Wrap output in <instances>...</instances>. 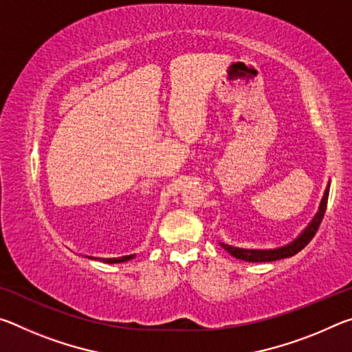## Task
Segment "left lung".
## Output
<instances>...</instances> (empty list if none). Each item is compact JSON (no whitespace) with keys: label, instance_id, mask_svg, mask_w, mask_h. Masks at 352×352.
<instances>
[{"label":"left lung","instance_id":"left-lung-1","mask_svg":"<svg viewBox=\"0 0 352 352\" xmlns=\"http://www.w3.org/2000/svg\"><path fill=\"white\" fill-rule=\"evenodd\" d=\"M329 186L331 184H327L324 195H323V200H321V204H320V210L317 212V216L314 217L311 225H309L307 228L302 231L301 236H298V239L289 243V245L281 247V248H275V250H245V248H236V247L225 245V243H220V245H222L231 256H234V258H237V259L247 261V262H272V261L290 258V256H294L298 252H301V250L314 239L315 233L318 231L321 220H323L324 212H326L327 197H329Z\"/></svg>","mask_w":352,"mask_h":352}]
</instances>
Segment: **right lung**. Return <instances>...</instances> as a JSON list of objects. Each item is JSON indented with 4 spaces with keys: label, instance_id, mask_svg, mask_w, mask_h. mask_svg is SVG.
I'll return each instance as SVG.
<instances>
[{
    "label": "right lung",
    "instance_id": "1",
    "mask_svg": "<svg viewBox=\"0 0 352 352\" xmlns=\"http://www.w3.org/2000/svg\"><path fill=\"white\" fill-rule=\"evenodd\" d=\"M135 254H130V256H122V258H113V259H104L105 262H109V264H118V262H126L129 259H132Z\"/></svg>",
    "mask_w": 352,
    "mask_h": 352
}]
</instances>
